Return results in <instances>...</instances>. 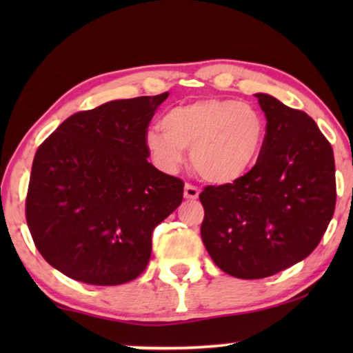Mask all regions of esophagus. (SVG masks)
Segmentation results:
<instances>
[{"mask_svg":"<svg viewBox=\"0 0 353 353\" xmlns=\"http://www.w3.org/2000/svg\"><path fill=\"white\" fill-rule=\"evenodd\" d=\"M197 196H199V188L194 186V185H190V183H186V186H185V197H186V199H197Z\"/></svg>","mask_w":353,"mask_h":353,"instance_id":"obj_1","label":"esophagus"}]
</instances>
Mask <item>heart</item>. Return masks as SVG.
I'll list each match as a JSON object with an SVG mask.
<instances>
[{"label":"heart","instance_id":"obj_1","mask_svg":"<svg viewBox=\"0 0 353 353\" xmlns=\"http://www.w3.org/2000/svg\"><path fill=\"white\" fill-rule=\"evenodd\" d=\"M162 128L148 130L144 137L157 165L176 170L185 161V149L191 148L196 172L219 185L252 168L265 138L263 117L252 104L221 98L176 105L163 115Z\"/></svg>","mask_w":353,"mask_h":353}]
</instances>
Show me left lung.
<instances>
[{
  "label": "left lung",
  "mask_w": 353,
  "mask_h": 353,
  "mask_svg": "<svg viewBox=\"0 0 353 353\" xmlns=\"http://www.w3.org/2000/svg\"><path fill=\"white\" fill-rule=\"evenodd\" d=\"M255 96L267 117L257 163L199 194L202 243L221 272L241 279L272 276L308 257L336 207L334 154L315 120Z\"/></svg>",
  "instance_id": "1"
}]
</instances>
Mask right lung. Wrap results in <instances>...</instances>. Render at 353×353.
Returning <instances> with one entry per match:
<instances>
[{
    "mask_svg": "<svg viewBox=\"0 0 353 353\" xmlns=\"http://www.w3.org/2000/svg\"><path fill=\"white\" fill-rule=\"evenodd\" d=\"M167 96L81 110L37 149L27 225L43 259L65 276L115 286L148 267L152 231L181 204L185 186L148 162L144 137Z\"/></svg>",
    "mask_w": 353,
    "mask_h": 353,
    "instance_id": "obj_1",
    "label": "right lung"
}]
</instances>
